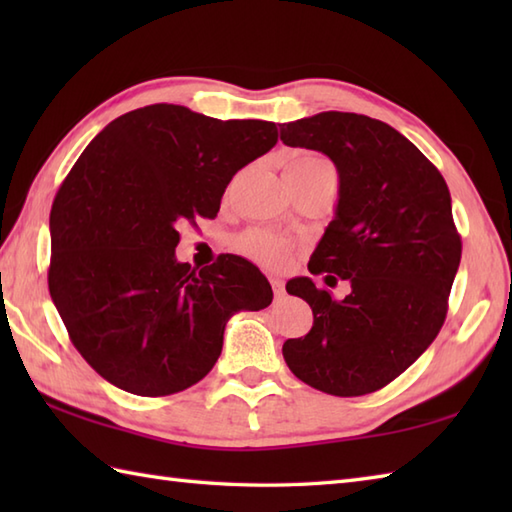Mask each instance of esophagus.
Masks as SVG:
<instances>
[{
    "mask_svg": "<svg viewBox=\"0 0 512 512\" xmlns=\"http://www.w3.org/2000/svg\"><path fill=\"white\" fill-rule=\"evenodd\" d=\"M270 286H273V292H275V299H284L286 297V290H284V281H281L279 277H270Z\"/></svg>",
    "mask_w": 512,
    "mask_h": 512,
    "instance_id": "34e87169",
    "label": "esophagus"
}]
</instances>
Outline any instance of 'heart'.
<instances>
[{"label":"heart","mask_w":512,"mask_h":512,"mask_svg":"<svg viewBox=\"0 0 512 512\" xmlns=\"http://www.w3.org/2000/svg\"><path fill=\"white\" fill-rule=\"evenodd\" d=\"M321 165H328V162L314 154H299L288 162L286 169H312ZM239 246L248 257L268 268H286L292 259V248H295L290 239L270 231H250L242 237Z\"/></svg>","instance_id":"b5f03b06"}]
</instances>
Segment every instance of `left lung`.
I'll list each match as a JSON object with an SVG mask.
<instances>
[{
	"instance_id": "1",
	"label": "left lung",
	"mask_w": 512,
	"mask_h": 512,
	"mask_svg": "<svg viewBox=\"0 0 512 512\" xmlns=\"http://www.w3.org/2000/svg\"><path fill=\"white\" fill-rule=\"evenodd\" d=\"M281 140L321 151L339 171L336 215L308 268L328 273V286H352L336 301L310 277L288 281L290 295L310 303L314 323L284 343V358L325 394H372L416 363L447 319L462 257L449 187L411 140L363 114L284 123Z\"/></svg>"
}]
</instances>
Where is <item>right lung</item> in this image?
<instances>
[{
	"label": "right lung",
	"instance_id": "1",
	"mask_svg": "<svg viewBox=\"0 0 512 512\" xmlns=\"http://www.w3.org/2000/svg\"><path fill=\"white\" fill-rule=\"evenodd\" d=\"M268 121H217L156 103L118 116L85 147L50 211V297L76 350L107 383L169 396L222 354L226 321L273 288L237 255L195 270L178 228L215 217L228 182L277 143Z\"/></svg>",
	"mask_w": 512,
	"mask_h": 512
}]
</instances>
